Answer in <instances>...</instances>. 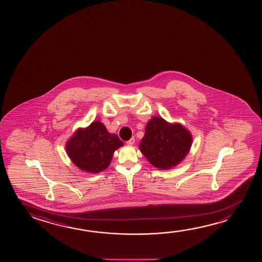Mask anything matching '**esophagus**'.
Masks as SVG:
<instances>
[{
	"label": "esophagus",
	"instance_id": "34e87169",
	"mask_svg": "<svg viewBox=\"0 0 262 262\" xmlns=\"http://www.w3.org/2000/svg\"><path fill=\"white\" fill-rule=\"evenodd\" d=\"M134 142H135V139H134V137L130 138L129 141L127 142V144H128V145H133Z\"/></svg>",
	"mask_w": 262,
	"mask_h": 262
}]
</instances>
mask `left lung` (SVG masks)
Returning a JSON list of instances; mask_svg holds the SVG:
<instances>
[{
	"label": "left lung",
	"mask_w": 262,
	"mask_h": 262,
	"mask_svg": "<svg viewBox=\"0 0 262 262\" xmlns=\"http://www.w3.org/2000/svg\"><path fill=\"white\" fill-rule=\"evenodd\" d=\"M192 145V135L183 125L171 124L161 117L148 121L140 150L155 167L167 170L184 160Z\"/></svg>",
	"instance_id": "8db88e82"
}]
</instances>
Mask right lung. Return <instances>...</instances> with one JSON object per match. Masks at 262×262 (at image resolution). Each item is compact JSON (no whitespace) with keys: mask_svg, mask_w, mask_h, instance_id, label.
<instances>
[{"mask_svg":"<svg viewBox=\"0 0 262 262\" xmlns=\"http://www.w3.org/2000/svg\"><path fill=\"white\" fill-rule=\"evenodd\" d=\"M123 142L110 133L100 121H93L86 129H78L67 142L66 150L75 165L92 173L101 172L110 165L114 151Z\"/></svg>","mask_w":262,"mask_h":262,"instance_id":"add662e5","label":"right lung"}]
</instances>
